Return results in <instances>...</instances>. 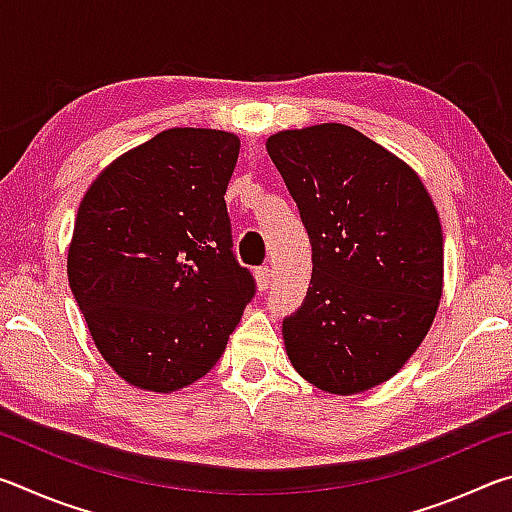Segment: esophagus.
I'll use <instances>...</instances> for the list:
<instances>
[{"instance_id":"esophagus-1","label":"esophagus","mask_w":512,"mask_h":512,"mask_svg":"<svg viewBox=\"0 0 512 512\" xmlns=\"http://www.w3.org/2000/svg\"><path fill=\"white\" fill-rule=\"evenodd\" d=\"M271 280H273V271L268 266H262L255 271V282H257V289L259 291H266L271 287Z\"/></svg>"}]
</instances>
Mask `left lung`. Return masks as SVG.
I'll list each match as a JSON object with an SVG mask.
<instances>
[{
  "label": "left lung",
  "instance_id": "left-lung-1",
  "mask_svg": "<svg viewBox=\"0 0 512 512\" xmlns=\"http://www.w3.org/2000/svg\"><path fill=\"white\" fill-rule=\"evenodd\" d=\"M311 241V282L284 318L291 366L311 386L357 395L402 370L443 296L440 216L418 173L352 126L266 140Z\"/></svg>",
  "mask_w": 512,
  "mask_h": 512
}]
</instances>
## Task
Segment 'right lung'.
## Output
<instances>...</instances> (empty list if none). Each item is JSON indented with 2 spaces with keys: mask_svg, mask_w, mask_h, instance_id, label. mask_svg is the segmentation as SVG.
<instances>
[{
  "mask_svg": "<svg viewBox=\"0 0 512 512\" xmlns=\"http://www.w3.org/2000/svg\"><path fill=\"white\" fill-rule=\"evenodd\" d=\"M239 146L228 131L169 128L112 160L81 198L69 289L101 357L142 391L207 375L255 293L223 201Z\"/></svg>",
  "mask_w": 512,
  "mask_h": 512,
  "instance_id": "add662e5",
  "label": "right lung"
}]
</instances>
